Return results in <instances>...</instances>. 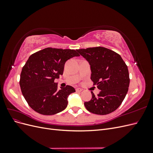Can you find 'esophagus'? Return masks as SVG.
I'll return each instance as SVG.
<instances>
[{
  "label": "esophagus",
  "mask_w": 153,
  "mask_h": 153,
  "mask_svg": "<svg viewBox=\"0 0 153 153\" xmlns=\"http://www.w3.org/2000/svg\"><path fill=\"white\" fill-rule=\"evenodd\" d=\"M82 91V89H80V88H76V92H81Z\"/></svg>",
  "instance_id": "esophagus-1"
}]
</instances>
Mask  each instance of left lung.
<instances>
[{"label": "left lung", "instance_id": "1", "mask_svg": "<svg viewBox=\"0 0 153 153\" xmlns=\"http://www.w3.org/2000/svg\"><path fill=\"white\" fill-rule=\"evenodd\" d=\"M89 62L91 79L101 91L97 96L91 92V100L85 102L86 109L92 114L106 115L121 105L129 85L128 66L121 55L104 47L76 50Z\"/></svg>", "mask_w": 153, "mask_h": 153}]
</instances>
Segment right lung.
Instances as JSON below:
<instances>
[{
  "label": "right lung",
  "instance_id": "obj_1",
  "mask_svg": "<svg viewBox=\"0 0 153 153\" xmlns=\"http://www.w3.org/2000/svg\"><path fill=\"white\" fill-rule=\"evenodd\" d=\"M80 56L76 50L47 48L31 55L23 67L20 85L27 103L36 112L54 115L66 108L69 95L75 92L70 85L58 90L54 80L62 75L68 59Z\"/></svg>",
  "mask_w": 153,
  "mask_h": 153
}]
</instances>
